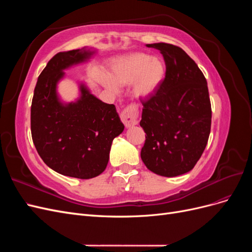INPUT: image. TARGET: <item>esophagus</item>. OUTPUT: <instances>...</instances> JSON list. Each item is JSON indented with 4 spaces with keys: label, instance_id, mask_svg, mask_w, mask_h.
I'll return each instance as SVG.
<instances>
[{
    "label": "esophagus",
    "instance_id": "34e87169",
    "mask_svg": "<svg viewBox=\"0 0 252 252\" xmlns=\"http://www.w3.org/2000/svg\"><path fill=\"white\" fill-rule=\"evenodd\" d=\"M139 119V107L135 103H131L126 106V108L121 113V120L124 125L128 128L138 124Z\"/></svg>",
    "mask_w": 252,
    "mask_h": 252
}]
</instances>
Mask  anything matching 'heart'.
I'll return each mask as SVG.
<instances>
[{
	"label": "heart",
	"mask_w": 252,
	"mask_h": 252,
	"mask_svg": "<svg viewBox=\"0 0 252 252\" xmlns=\"http://www.w3.org/2000/svg\"><path fill=\"white\" fill-rule=\"evenodd\" d=\"M166 75L164 61L148 53L134 52L114 60L110 66V74L100 73L97 77L104 87L118 91L119 86L134 83V94L138 96L154 94L162 85Z\"/></svg>",
	"instance_id": "heart-1"
}]
</instances>
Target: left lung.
Returning <instances> with one entry per match:
<instances>
[{
    "label": "left lung",
    "mask_w": 252,
    "mask_h": 252,
    "mask_svg": "<svg viewBox=\"0 0 252 252\" xmlns=\"http://www.w3.org/2000/svg\"><path fill=\"white\" fill-rule=\"evenodd\" d=\"M166 65L162 85L143 101L141 127L146 133L141 158L147 168L162 177L191 170L207 145L211 104L203 72L182 48L155 43Z\"/></svg>",
    "instance_id": "8db88e82"
}]
</instances>
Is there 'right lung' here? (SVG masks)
<instances>
[{
  "label": "right lung",
  "instance_id": "add662e5",
  "mask_svg": "<svg viewBox=\"0 0 252 252\" xmlns=\"http://www.w3.org/2000/svg\"><path fill=\"white\" fill-rule=\"evenodd\" d=\"M93 53L74 49L52 57L37 79L30 114L32 141L44 163L61 174L83 180L106 169L112 141L124 130L116 106L98 100L84 85L78 102L59 101L57 84L63 70Z\"/></svg>",
  "mask_w": 252,
  "mask_h": 252
}]
</instances>
